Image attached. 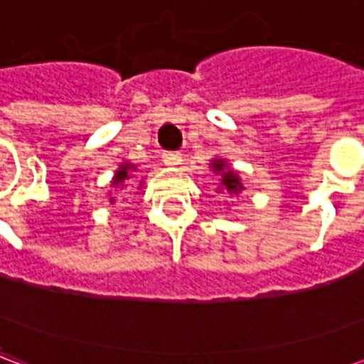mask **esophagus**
Instances as JSON below:
<instances>
[{"instance_id":"esophagus-1","label":"esophagus","mask_w":364,"mask_h":364,"mask_svg":"<svg viewBox=\"0 0 364 364\" xmlns=\"http://www.w3.org/2000/svg\"><path fill=\"white\" fill-rule=\"evenodd\" d=\"M164 161H166V166L179 167L183 161V156L179 151H166V154H164Z\"/></svg>"}]
</instances>
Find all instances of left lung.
<instances>
[{
	"instance_id": "8db88e82",
	"label": "left lung",
	"mask_w": 364,
	"mask_h": 364,
	"mask_svg": "<svg viewBox=\"0 0 364 364\" xmlns=\"http://www.w3.org/2000/svg\"><path fill=\"white\" fill-rule=\"evenodd\" d=\"M208 167L213 169L214 175H218L220 179H218V189L216 193H226V195H240L242 191L245 189L244 183H242V177L237 173L234 167L230 166L228 159L224 158H213L210 159V164Z\"/></svg>"
}]
</instances>
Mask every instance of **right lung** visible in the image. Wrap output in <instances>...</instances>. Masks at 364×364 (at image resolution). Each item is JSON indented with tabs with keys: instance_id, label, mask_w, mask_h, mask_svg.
Returning a JSON list of instances; mask_svg holds the SVG:
<instances>
[{
	"instance_id": "1",
	"label": "right lung",
	"mask_w": 364,
	"mask_h": 364,
	"mask_svg": "<svg viewBox=\"0 0 364 364\" xmlns=\"http://www.w3.org/2000/svg\"><path fill=\"white\" fill-rule=\"evenodd\" d=\"M134 171H136L134 164H130V161H122V164L117 167L114 175H112V181H111L112 189L114 191L124 189V181H127V179H130V177H134V175H132ZM142 187H144V181H140L138 183V191L142 189ZM109 203H111V205H114V203H117V195H112L111 191H109Z\"/></svg>"
}]
</instances>
